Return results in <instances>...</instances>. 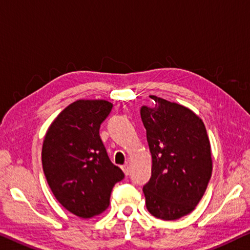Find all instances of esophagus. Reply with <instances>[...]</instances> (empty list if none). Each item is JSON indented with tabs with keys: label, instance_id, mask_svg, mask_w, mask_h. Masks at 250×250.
I'll use <instances>...</instances> for the list:
<instances>
[{
	"label": "esophagus",
	"instance_id": "esophagus-1",
	"mask_svg": "<svg viewBox=\"0 0 250 250\" xmlns=\"http://www.w3.org/2000/svg\"><path fill=\"white\" fill-rule=\"evenodd\" d=\"M122 170H124V172H125V176H129L130 175V167H129L128 165L122 166Z\"/></svg>",
	"mask_w": 250,
	"mask_h": 250
}]
</instances>
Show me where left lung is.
Returning a JSON list of instances; mask_svg holds the SVG:
<instances>
[{
	"label": "left lung",
	"mask_w": 250,
	"mask_h": 250,
	"mask_svg": "<svg viewBox=\"0 0 250 250\" xmlns=\"http://www.w3.org/2000/svg\"><path fill=\"white\" fill-rule=\"evenodd\" d=\"M140 116L152 156L151 178L144 186L148 211L162 220L191 212L212 171L210 142L204 122L191 110L153 97Z\"/></svg>",
	"instance_id": "8db88e82"
}]
</instances>
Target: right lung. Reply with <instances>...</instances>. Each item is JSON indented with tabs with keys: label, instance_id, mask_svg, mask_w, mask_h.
<instances>
[{
	"label": "right lung",
	"instance_id": "right-lung-1",
	"mask_svg": "<svg viewBox=\"0 0 250 250\" xmlns=\"http://www.w3.org/2000/svg\"><path fill=\"white\" fill-rule=\"evenodd\" d=\"M111 109L112 104L104 100L75 101L55 118L43 141L47 184L59 203L78 217L104 211L113 186L125 178L99 133Z\"/></svg>",
	"mask_w": 250,
	"mask_h": 250
}]
</instances>
